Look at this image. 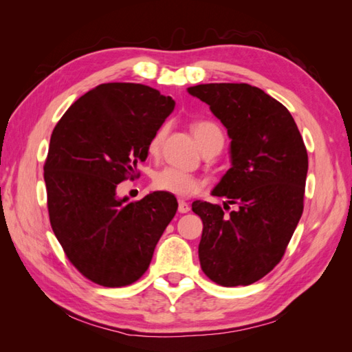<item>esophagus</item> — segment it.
<instances>
[{
    "instance_id": "obj_1",
    "label": "esophagus",
    "mask_w": 352,
    "mask_h": 352,
    "mask_svg": "<svg viewBox=\"0 0 352 352\" xmlns=\"http://www.w3.org/2000/svg\"><path fill=\"white\" fill-rule=\"evenodd\" d=\"M189 210H190V206L186 203L184 199L178 201V212H180V213H188Z\"/></svg>"
}]
</instances>
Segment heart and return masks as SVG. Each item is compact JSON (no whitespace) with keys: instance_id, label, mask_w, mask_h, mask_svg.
Masks as SVG:
<instances>
[{"instance_id":"obj_1","label":"heart","mask_w":352,"mask_h":352,"mask_svg":"<svg viewBox=\"0 0 352 352\" xmlns=\"http://www.w3.org/2000/svg\"><path fill=\"white\" fill-rule=\"evenodd\" d=\"M192 133L195 136L201 149L212 145H223V133L218 125L210 121H198L192 124ZM164 134H166V126H160L153 138L148 142V151L151 154H157L162 146ZM154 188L160 192L170 193L177 197H189L197 193L201 188L199 182L189 172L177 169V168H163L154 175Z\"/></svg>"}]
</instances>
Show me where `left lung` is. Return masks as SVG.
Instances as JSON below:
<instances>
[{"instance_id": "1", "label": "left lung", "mask_w": 352, "mask_h": 352, "mask_svg": "<svg viewBox=\"0 0 352 352\" xmlns=\"http://www.w3.org/2000/svg\"><path fill=\"white\" fill-rule=\"evenodd\" d=\"M188 92L227 129L231 168L212 195L238 204L230 215L218 204H192L204 226L201 269L221 286H248L280 263L301 219L307 149L289 110L258 87L208 83Z\"/></svg>"}]
</instances>
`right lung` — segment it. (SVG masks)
I'll use <instances>...</instances> for the list:
<instances>
[{
    "instance_id": "add662e5",
    "label": "right lung",
    "mask_w": 352,
    "mask_h": 352,
    "mask_svg": "<svg viewBox=\"0 0 352 352\" xmlns=\"http://www.w3.org/2000/svg\"><path fill=\"white\" fill-rule=\"evenodd\" d=\"M175 102L136 83L94 87L66 110L51 134L43 178L52 231L71 263L104 287L138 281L178 208L151 192L140 201L116 195L148 157V142Z\"/></svg>"
}]
</instances>
